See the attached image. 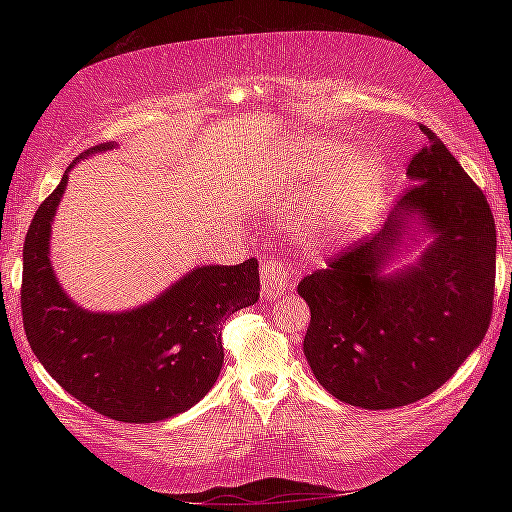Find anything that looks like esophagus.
Instances as JSON below:
<instances>
[{"label": "esophagus", "mask_w": 512, "mask_h": 512, "mask_svg": "<svg viewBox=\"0 0 512 512\" xmlns=\"http://www.w3.org/2000/svg\"><path fill=\"white\" fill-rule=\"evenodd\" d=\"M293 268L289 262H266L262 266V296L275 298L287 293L291 287Z\"/></svg>", "instance_id": "obj_1"}]
</instances>
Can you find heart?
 Masks as SVG:
<instances>
[{
    "label": "heart",
    "mask_w": 512,
    "mask_h": 512,
    "mask_svg": "<svg viewBox=\"0 0 512 512\" xmlns=\"http://www.w3.org/2000/svg\"><path fill=\"white\" fill-rule=\"evenodd\" d=\"M348 149L320 140L298 146V162L305 171H329L345 160ZM381 185V162L372 155H354L343 169L339 187L320 210V228L327 235L341 237L361 230L375 212V196Z\"/></svg>",
    "instance_id": "1"
}]
</instances>
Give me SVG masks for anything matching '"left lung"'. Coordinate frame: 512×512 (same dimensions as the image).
I'll list each match as a JSON object with an SVG mask.
<instances>
[{"label":"left lung","mask_w":512,"mask_h":512,"mask_svg":"<svg viewBox=\"0 0 512 512\" xmlns=\"http://www.w3.org/2000/svg\"><path fill=\"white\" fill-rule=\"evenodd\" d=\"M409 162L415 183L375 237L300 280L311 320L305 357L318 384L359 409H397L438 391L479 348L495 300L497 228L481 187L447 146ZM413 220L434 241L415 265L384 274Z\"/></svg>","instance_id":"1"}]
</instances>
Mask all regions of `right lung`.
Masks as SVG:
<instances>
[{
  "instance_id": "add662e5",
  "label": "right lung",
  "mask_w": 512,
  "mask_h": 512,
  "mask_svg": "<svg viewBox=\"0 0 512 512\" xmlns=\"http://www.w3.org/2000/svg\"><path fill=\"white\" fill-rule=\"evenodd\" d=\"M115 146L99 144L81 158ZM67 171L38 207L24 239L20 300L33 354L69 395L110 420L158 422L192 409L221 372V323L259 300L257 259L198 266L131 311H85L69 300L49 259L51 223Z\"/></svg>"
}]
</instances>
